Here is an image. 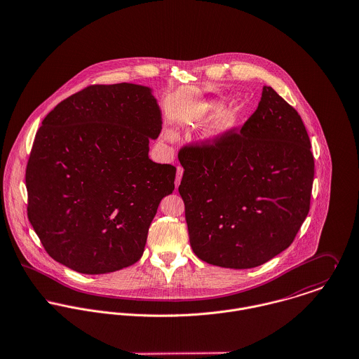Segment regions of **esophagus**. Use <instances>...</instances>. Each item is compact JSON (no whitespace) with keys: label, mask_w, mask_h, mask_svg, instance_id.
Returning a JSON list of instances; mask_svg holds the SVG:
<instances>
[{"label":"esophagus","mask_w":359,"mask_h":359,"mask_svg":"<svg viewBox=\"0 0 359 359\" xmlns=\"http://www.w3.org/2000/svg\"><path fill=\"white\" fill-rule=\"evenodd\" d=\"M182 176H183V168H182V166H177V168H176V180H175V186H176V189H177V187H179V184H180Z\"/></svg>","instance_id":"esophagus-1"}]
</instances>
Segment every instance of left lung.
<instances>
[{"mask_svg":"<svg viewBox=\"0 0 359 359\" xmlns=\"http://www.w3.org/2000/svg\"><path fill=\"white\" fill-rule=\"evenodd\" d=\"M193 252L224 269L257 267L290 246L306 220L314 156L299 113L271 86L256 111L179 150Z\"/></svg>","mask_w":359,"mask_h":359,"instance_id":"obj_1","label":"left lung"}]
</instances>
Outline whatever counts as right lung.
Returning a JSON list of instances; mask_svg holds the SVG:
<instances>
[{"instance_id": "right-lung-1", "label": "right lung", "mask_w": 359, "mask_h": 359, "mask_svg": "<svg viewBox=\"0 0 359 359\" xmlns=\"http://www.w3.org/2000/svg\"><path fill=\"white\" fill-rule=\"evenodd\" d=\"M161 133L150 89L89 85L42 121L26 166L27 217L46 253L82 274H106L143 255L176 168L149 158Z\"/></svg>"}]
</instances>
